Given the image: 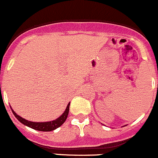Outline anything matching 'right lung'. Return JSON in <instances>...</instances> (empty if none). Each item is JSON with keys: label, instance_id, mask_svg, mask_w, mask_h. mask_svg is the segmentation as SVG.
Returning a JSON list of instances; mask_svg holds the SVG:
<instances>
[{"label": "right lung", "instance_id": "add662e5", "mask_svg": "<svg viewBox=\"0 0 158 158\" xmlns=\"http://www.w3.org/2000/svg\"><path fill=\"white\" fill-rule=\"evenodd\" d=\"M69 107L70 103H68V106L66 107V110H64V112L58 118L52 121H48V122H33V121H29L20 117L19 115H18L15 113V111H14V110L11 107L10 108H11V110L13 112L14 115L15 116V118L20 122L24 124V125L27 126V127H31L32 129H34V130L40 131H54L57 129V127H60L64 123V121H66L67 118L68 116V113H69Z\"/></svg>", "mask_w": 158, "mask_h": 158}]
</instances>
